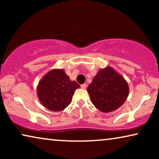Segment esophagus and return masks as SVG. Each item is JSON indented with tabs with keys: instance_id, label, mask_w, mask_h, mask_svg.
Listing matches in <instances>:
<instances>
[{
	"instance_id": "obj_1",
	"label": "esophagus",
	"mask_w": 159,
	"mask_h": 159,
	"mask_svg": "<svg viewBox=\"0 0 159 159\" xmlns=\"http://www.w3.org/2000/svg\"><path fill=\"white\" fill-rule=\"evenodd\" d=\"M86 88H87V84H81V88L82 89H86Z\"/></svg>"
}]
</instances>
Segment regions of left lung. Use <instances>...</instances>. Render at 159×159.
<instances>
[{
  "label": "left lung",
  "mask_w": 159,
  "mask_h": 159,
  "mask_svg": "<svg viewBox=\"0 0 159 159\" xmlns=\"http://www.w3.org/2000/svg\"><path fill=\"white\" fill-rule=\"evenodd\" d=\"M88 92L95 107L102 112H111L122 105L129 93L126 80L108 66L100 70L89 84Z\"/></svg>",
  "instance_id": "obj_1"
}]
</instances>
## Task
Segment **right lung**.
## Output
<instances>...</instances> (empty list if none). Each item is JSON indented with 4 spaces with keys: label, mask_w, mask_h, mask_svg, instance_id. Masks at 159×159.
<instances>
[{
    "label": "right lung",
    "mask_w": 159,
    "mask_h": 159,
    "mask_svg": "<svg viewBox=\"0 0 159 159\" xmlns=\"http://www.w3.org/2000/svg\"><path fill=\"white\" fill-rule=\"evenodd\" d=\"M80 85L71 81L63 69H53L39 82L38 96L41 103L53 111L64 110L71 102L72 96Z\"/></svg>",
    "instance_id": "right-lung-1"
}]
</instances>
